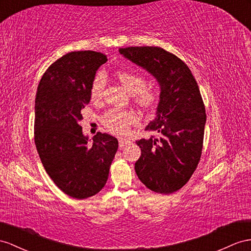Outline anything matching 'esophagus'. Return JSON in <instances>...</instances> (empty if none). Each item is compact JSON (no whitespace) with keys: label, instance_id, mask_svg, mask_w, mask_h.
Here are the masks:
<instances>
[{"label":"esophagus","instance_id":"34e87169","mask_svg":"<svg viewBox=\"0 0 251 251\" xmlns=\"http://www.w3.org/2000/svg\"><path fill=\"white\" fill-rule=\"evenodd\" d=\"M128 144H130V141L129 140H126V139H120L119 140V145L120 147H124Z\"/></svg>","mask_w":251,"mask_h":251}]
</instances>
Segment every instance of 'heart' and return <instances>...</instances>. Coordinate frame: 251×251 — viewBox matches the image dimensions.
Returning <instances> with one entry per match:
<instances>
[{"label": "heart", "instance_id": "heart-1", "mask_svg": "<svg viewBox=\"0 0 251 251\" xmlns=\"http://www.w3.org/2000/svg\"><path fill=\"white\" fill-rule=\"evenodd\" d=\"M118 79L126 91L130 94H136V101L140 106L151 107L158 100V90L156 88H145L146 81L143 76L130 71H119L117 73ZM105 87V76L102 73L96 74L91 85V98L98 100L100 98L102 89ZM102 124L117 136H125L129 132L132 125H137L140 121L139 115L129 110H119L112 109L102 117Z\"/></svg>", "mask_w": 251, "mask_h": 251}]
</instances>
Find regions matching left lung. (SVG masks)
<instances>
[{"label":"left lung","mask_w":251,"mask_h":251,"mask_svg":"<svg viewBox=\"0 0 251 251\" xmlns=\"http://www.w3.org/2000/svg\"><path fill=\"white\" fill-rule=\"evenodd\" d=\"M119 52L159 83L156 118L145 127L159 137L137 141L141 157L134 170L146 188L170 194L189 181L201 160L207 119L201 91L187 64L168 50L130 47Z\"/></svg>","instance_id":"8db88e82"}]
</instances>
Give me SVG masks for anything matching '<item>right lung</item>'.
Listing matches in <instances>:
<instances>
[{
  "label": "right lung",
  "instance_id": "obj_1",
  "mask_svg": "<svg viewBox=\"0 0 251 251\" xmlns=\"http://www.w3.org/2000/svg\"><path fill=\"white\" fill-rule=\"evenodd\" d=\"M107 56L94 50L63 55L50 64L38 85L35 143L54 183L67 195L85 199L104 188L119 142L98 132L89 144L79 122L91 100L96 71Z\"/></svg>",
  "mask_w": 251,
  "mask_h": 251
}]
</instances>
